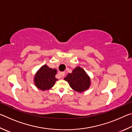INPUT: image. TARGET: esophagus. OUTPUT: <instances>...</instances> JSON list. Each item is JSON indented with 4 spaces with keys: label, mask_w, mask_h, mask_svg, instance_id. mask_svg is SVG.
I'll return each instance as SVG.
<instances>
[{
    "label": "esophagus",
    "mask_w": 132,
    "mask_h": 132,
    "mask_svg": "<svg viewBox=\"0 0 132 132\" xmlns=\"http://www.w3.org/2000/svg\"><path fill=\"white\" fill-rule=\"evenodd\" d=\"M58 76L61 79L63 78L64 76V72H59L58 73Z\"/></svg>",
    "instance_id": "1"
}]
</instances>
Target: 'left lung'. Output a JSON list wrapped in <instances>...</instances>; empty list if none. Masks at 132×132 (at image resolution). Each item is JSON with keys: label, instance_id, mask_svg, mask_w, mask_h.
I'll use <instances>...</instances> for the list:
<instances>
[{"label": "left lung", "instance_id": "obj_1", "mask_svg": "<svg viewBox=\"0 0 132 132\" xmlns=\"http://www.w3.org/2000/svg\"><path fill=\"white\" fill-rule=\"evenodd\" d=\"M64 80L68 81L70 87L78 93H82L90 88L91 79L83 69L77 66L72 73H69Z\"/></svg>", "mask_w": 132, "mask_h": 132}]
</instances>
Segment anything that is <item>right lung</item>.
<instances>
[{
	"mask_svg": "<svg viewBox=\"0 0 132 132\" xmlns=\"http://www.w3.org/2000/svg\"><path fill=\"white\" fill-rule=\"evenodd\" d=\"M56 69H52L46 64L41 66L35 73L34 78V84L42 91L48 90L52 88L57 79L55 77Z\"/></svg>",
	"mask_w": 132,
	"mask_h": 132,
	"instance_id": "1",
	"label": "right lung"
}]
</instances>
